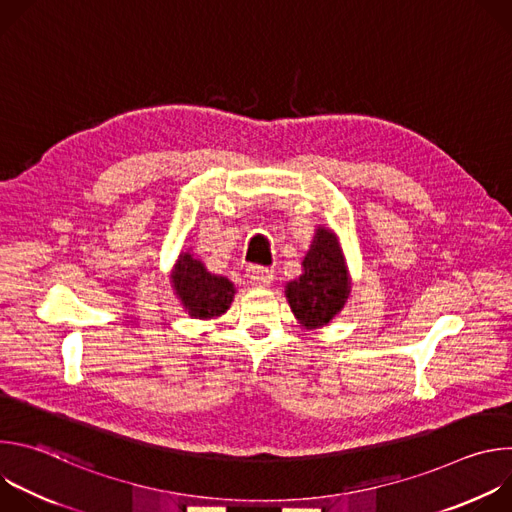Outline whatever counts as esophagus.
Listing matches in <instances>:
<instances>
[{"instance_id": "34e87169", "label": "esophagus", "mask_w": 512, "mask_h": 512, "mask_svg": "<svg viewBox=\"0 0 512 512\" xmlns=\"http://www.w3.org/2000/svg\"><path fill=\"white\" fill-rule=\"evenodd\" d=\"M247 279L255 287H265V285L271 283L273 273L267 267H263V265H249L247 267Z\"/></svg>"}]
</instances>
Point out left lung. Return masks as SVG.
<instances>
[{
	"label": "left lung",
	"instance_id": "obj_1",
	"mask_svg": "<svg viewBox=\"0 0 512 512\" xmlns=\"http://www.w3.org/2000/svg\"><path fill=\"white\" fill-rule=\"evenodd\" d=\"M348 277L336 237L318 229L314 245L304 259V275L287 283V302L296 318L308 326L328 324L348 298Z\"/></svg>",
	"mask_w": 512,
	"mask_h": 512
}]
</instances>
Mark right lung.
<instances>
[{"label":"right lung","instance_id":"add662e5","mask_svg":"<svg viewBox=\"0 0 512 512\" xmlns=\"http://www.w3.org/2000/svg\"><path fill=\"white\" fill-rule=\"evenodd\" d=\"M174 287L188 314L196 318H212L229 310L233 300V283L225 277L212 275L204 265L190 255H182L176 273Z\"/></svg>","mask_w":512,"mask_h":512}]
</instances>
